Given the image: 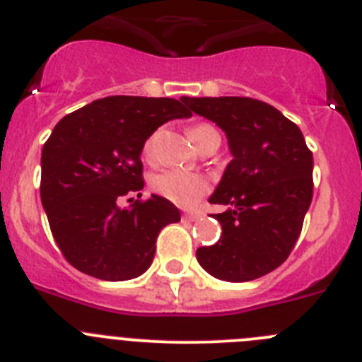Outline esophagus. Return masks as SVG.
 I'll list each match as a JSON object with an SVG mask.
<instances>
[{"label":"esophagus","instance_id":"34e87169","mask_svg":"<svg viewBox=\"0 0 362 362\" xmlns=\"http://www.w3.org/2000/svg\"><path fill=\"white\" fill-rule=\"evenodd\" d=\"M202 212H185L184 219H189V221H194V219H200Z\"/></svg>","mask_w":362,"mask_h":362}]
</instances>
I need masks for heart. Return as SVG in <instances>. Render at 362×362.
Instances as JSON below:
<instances>
[{
    "label": "heart",
    "mask_w": 362,
    "mask_h": 362,
    "mask_svg": "<svg viewBox=\"0 0 362 362\" xmlns=\"http://www.w3.org/2000/svg\"><path fill=\"white\" fill-rule=\"evenodd\" d=\"M212 135L219 137V134L211 124H197V127L189 128V137H191L192 143L197 144V148ZM155 139H157V135L153 134L144 143L143 153L146 158H151V155H153ZM151 187L165 200L173 202L180 207H191L209 191L211 184H209L207 177H204V175L185 173V171L178 170H164L151 177Z\"/></svg>",
    "instance_id": "1"
}]
</instances>
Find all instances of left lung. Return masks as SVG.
I'll use <instances>...</instances> for the list:
<instances>
[{
    "label": "left lung",
    "mask_w": 362,
    "mask_h": 362,
    "mask_svg": "<svg viewBox=\"0 0 362 362\" xmlns=\"http://www.w3.org/2000/svg\"><path fill=\"white\" fill-rule=\"evenodd\" d=\"M218 124L232 160L211 204L227 211L216 245L197 250L202 268L228 282H248L279 268L302 232L313 200V151L293 121L272 105L241 96L182 98Z\"/></svg>",
    "instance_id": "1"
}]
</instances>
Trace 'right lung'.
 <instances>
[{"label":"right lung","mask_w":362,"mask_h":362,"mask_svg":"<svg viewBox=\"0 0 362 362\" xmlns=\"http://www.w3.org/2000/svg\"><path fill=\"white\" fill-rule=\"evenodd\" d=\"M191 116L173 98L107 96L57 123L40 157V202L71 266L110 282L150 268L158 232L180 221V212L157 194L128 198V207L119 200L144 187L141 151L148 137Z\"/></svg>","instance_id":"1"}]
</instances>
